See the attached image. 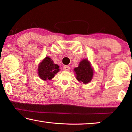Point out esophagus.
I'll list each match as a JSON object with an SVG mask.
<instances>
[{"instance_id":"1","label":"esophagus","mask_w":132,"mask_h":132,"mask_svg":"<svg viewBox=\"0 0 132 132\" xmlns=\"http://www.w3.org/2000/svg\"><path fill=\"white\" fill-rule=\"evenodd\" d=\"M63 70H65V71H69L70 70V67L68 65H65L63 67Z\"/></svg>"}]
</instances>
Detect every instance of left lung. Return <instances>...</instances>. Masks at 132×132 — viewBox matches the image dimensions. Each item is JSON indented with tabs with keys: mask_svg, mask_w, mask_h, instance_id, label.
Listing matches in <instances>:
<instances>
[{
	"mask_svg": "<svg viewBox=\"0 0 132 132\" xmlns=\"http://www.w3.org/2000/svg\"><path fill=\"white\" fill-rule=\"evenodd\" d=\"M77 80L84 84H88L91 80L93 76V70L87 59H85L79 63V67L75 68Z\"/></svg>",
	"mask_w": 132,
	"mask_h": 132,
	"instance_id": "1",
	"label": "left lung"
}]
</instances>
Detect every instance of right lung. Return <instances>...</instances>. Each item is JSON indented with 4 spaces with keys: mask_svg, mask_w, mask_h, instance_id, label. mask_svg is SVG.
Masks as SVG:
<instances>
[{
    "mask_svg": "<svg viewBox=\"0 0 132 132\" xmlns=\"http://www.w3.org/2000/svg\"><path fill=\"white\" fill-rule=\"evenodd\" d=\"M59 67L57 64H55L49 57H46L39 64L38 76L41 79L44 80H50L55 76L59 71Z\"/></svg>",
    "mask_w": 132,
    "mask_h": 132,
    "instance_id": "1",
    "label": "right lung"
}]
</instances>
